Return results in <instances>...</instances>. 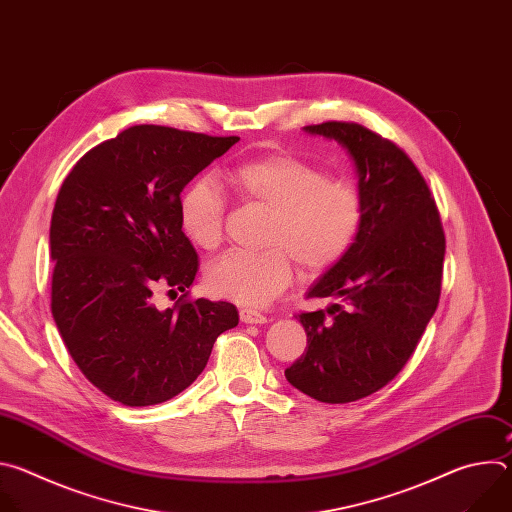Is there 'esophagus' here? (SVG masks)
Listing matches in <instances>:
<instances>
[{
  "label": "esophagus",
  "instance_id": "obj_1",
  "mask_svg": "<svg viewBox=\"0 0 512 512\" xmlns=\"http://www.w3.org/2000/svg\"><path fill=\"white\" fill-rule=\"evenodd\" d=\"M239 316H241V322H245V324H265L267 322V316H263L261 312L251 310V308H243L239 312Z\"/></svg>",
  "mask_w": 512,
  "mask_h": 512
}]
</instances>
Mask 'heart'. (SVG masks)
I'll return each mask as SVG.
<instances>
[{
	"label": "heart",
	"mask_w": 512,
	"mask_h": 512,
	"mask_svg": "<svg viewBox=\"0 0 512 512\" xmlns=\"http://www.w3.org/2000/svg\"><path fill=\"white\" fill-rule=\"evenodd\" d=\"M237 198L269 210L263 253H227L206 271L212 294L243 306H265L287 289L294 258L308 273L340 261L364 221L362 190L330 178L289 154H265L225 174ZM227 200L210 178L194 180L180 198V227L198 249L221 245Z\"/></svg>",
	"instance_id": "heart-1"
}]
</instances>
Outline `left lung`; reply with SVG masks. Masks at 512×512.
<instances>
[{
	"label": "left lung",
	"mask_w": 512,
	"mask_h": 512,
	"mask_svg": "<svg viewBox=\"0 0 512 512\" xmlns=\"http://www.w3.org/2000/svg\"><path fill=\"white\" fill-rule=\"evenodd\" d=\"M304 131L346 150L367 210L352 247L308 289L336 302L296 316L308 346L285 379L316 401L350 403L383 389L413 354L440 302L446 237L423 176L395 143L358 123Z\"/></svg>",
	"instance_id": "8db88e82"
}]
</instances>
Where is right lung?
Listing matches in <instances>:
<instances>
[{
  "label": "right lung",
  "instance_id": "add662e5",
  "mask_svg": "<svg viewBox=\"0 0 512 512\" xmlns=\"http://www.w3.org/2000/svg\"><path fill=\"white\" fill-rule=\"evenodd\" d=\"M239 137L133 125L64 178L50 223L52 316L81 373L129 407L164 403L204 371L214 340L239 324L229 302H152L186 291L198 255L180 227V192Z\"/></svg>",
  "mask_w": 512,
  "mask_h": 512
}]
</instances>
